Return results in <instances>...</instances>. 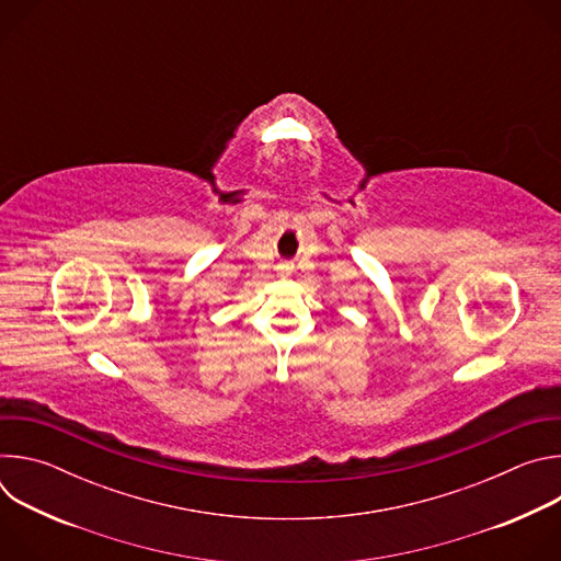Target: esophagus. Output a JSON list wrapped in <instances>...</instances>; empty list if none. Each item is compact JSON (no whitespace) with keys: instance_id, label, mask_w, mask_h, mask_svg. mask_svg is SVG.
Segmentation results:
<instances>
[{"instance_id":"obj_1","label":"esophagus","mask_w":561,"mask_h":561,"mask_svg":"<svg viewBox=\"0 0 561 561\" xmlns=\"http://www.w3.org/2000/svg\"><path fill=\"white\" fill-rule=\"evenodd\" d=\"M290 271H293V266H288V264L282 266V273H290Z\"/></svg>"}]
</instances>
